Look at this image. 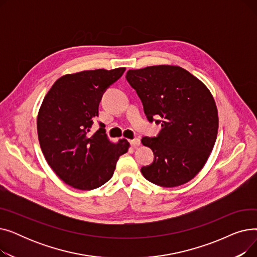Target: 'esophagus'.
<instances>
[{"label": "esophagus", "mask_w": 257, "mask_h": 257, "mask_svg": "<svg viewBox=\"0 0 257 257\" xmlns=\"http://www.w3.org/2000/svg\"><path fill=\"white\" fill-rule=\"evenodd\" d=\"M129 142H130V144L133 148H138V147L141 146V140L140 139H134V140H131Z\"/></svg>", "instance_id": "1"}]
</instances>
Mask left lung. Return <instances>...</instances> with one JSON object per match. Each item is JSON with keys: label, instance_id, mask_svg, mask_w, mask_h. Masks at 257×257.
I'll use <instances>...</instances> for the list:
<instances>
[{"label": "left lung", "instance_id": "obj_1", "mask_svg": "<svg viewBox=\"0 0 257 257\" xmlns=\"http://www.w3.org/2000/svg\"><path fill=\"white\" fill-rule=\"evenodd\" d=\"M129 84L137 90L150 121L161 117L157 138H143L154 161L142 168L150 182L175 187L192 180L203 169L217 140L219 116L211 92L190 72L177 65L129 70Z\"/></svg>", "mask_w": 257, "mask_h": 257}]
</instances>
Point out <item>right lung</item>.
Returning a JSON list of instances; mask_svg holds the SVG:
<instances>
[{
  "instance_id": "obj_1",
  "label": "right lung",
  "mask_w": 257,
  "mask_h": 257,
  "mask_svg": "<svg viewBox=\"0 0 257 257\" xmlns=\"http://www.w3.org/2000/svg\"><path fill=\"white\" fill-rule=\"evenodd\" d=\"M125 67L67 74L53 84L37 115L38 141L51 169L66 184L90 191L109 180L127 140L109 141L104 124L90 133L99 115L102 94L121 77Z\"/></svg>"
}]
</instances>
